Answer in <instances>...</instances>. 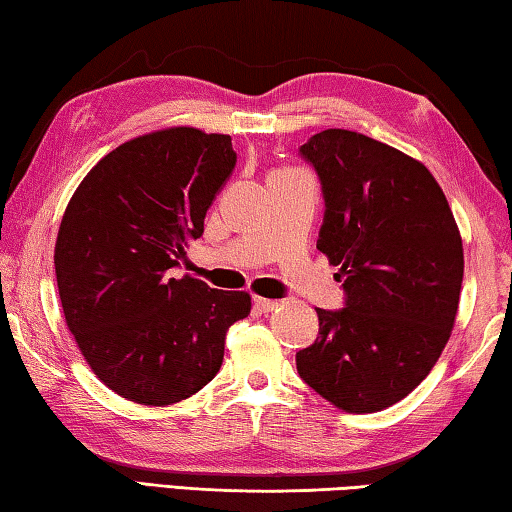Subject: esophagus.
<instances>
[{
  "label": "esophagus",
  "instance_id": "1",
  "mask_svg": "<svg viewBox=\"0 0 512 512\" xmlns=\"http://www.w3.org/2000/svg\"><path fill=\"white\" fill-rule=\"evenodd\" d=\"M281 303L279 301H272V299H263V297H254V308L258 310V312H272V310H276L279 308Z\"/></svg>",
  "mask_w": 512,
  "mask_h": 512
}]
</instances>
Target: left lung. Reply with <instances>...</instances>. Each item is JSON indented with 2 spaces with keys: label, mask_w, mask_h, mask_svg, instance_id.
<instances>
[{
  "label": "left lung",
  "mask_w": 512,
  "mask_h": 512,
  "mask_svg": "<svg viewBox=\"0 0 512 512\" xmlns=\"http://www.w3.org/2000/svg\"><path fill=\"white\" fill-rule=\"evenodd\" d=\"M299 152L321 179L317 249L339 267L346 308H317L319 337L297 371L335 407L373 414L409 396L452 335L461 233L443 188L405 152L339 128Z\"/></svg>",
  "instance_id": "8db88e82"
}]
</instances>
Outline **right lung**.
<instances>
[{"label":"right lung","instance_id":"add662e5","mask_svg":"<svg viewBox=\"0 0 512 512\" xmlns=\"http://www.w3.org/2000/svg\"><path fill=\"white\" fill-rule=\"evenodd\" d=\"M236 166L229 134L166 128L121 143L71 195L56 240L67 328L107 389L139 405L191 398L220 371L247 292L168 270Z\"/></svg>","mask_w":512,"mask_h":512}]
</instances>
